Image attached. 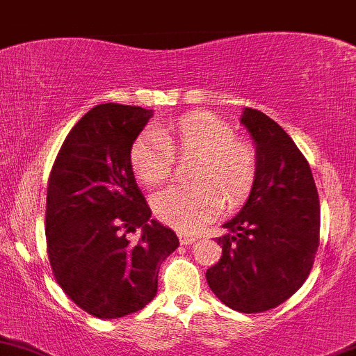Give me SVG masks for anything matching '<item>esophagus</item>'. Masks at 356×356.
<instances>
[{
  "mask_svg": "<svg viewBox=\"0 0 356 356\" xmlns=\"http://www.w3.org/2000/svg\"><path fill=\"white\" fill-rule=\"evenodd\" d=\"M178 238H179V243L181 245H190L197 240L195 234H190V233H178Z\"/></svg>",
  "mask_w": 356,
  "mask_h": 356,
  "instance_id": "esophagus-1",
  "label": "esophagus"
}]
</instances>
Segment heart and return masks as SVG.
<instances>
[{
	"mask_svg": "<svg viewBox=\"0 0 356 356\" xmlns=\"http://www.w3.org/2000/svg\"><path fill=\"white\" fill-rule=\"evenodd\" d=\"M178 159H197L190 171L192 186H171L152 200L154 214L168 226L193 232L219 209L243 204L259 175V154L247 138L234 137L229 123L212 113L193 111L159 131L137 138L130 166L145 186L168 181Z\"/></svg>",
	"mask_w": 356,
	"mask_h": 356,
	"instance_id": "b5f03b06",
	"label": "heart"
}]
</instances>
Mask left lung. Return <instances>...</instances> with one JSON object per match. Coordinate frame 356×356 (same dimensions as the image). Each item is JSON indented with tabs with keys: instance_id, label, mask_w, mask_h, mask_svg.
<instances>
[{
	"instance_id": "left-lung-1",
	"label": "left lung",
	"mask_w": 356,
	"mask_h": 356,
	"mask_svg": "<svg viewBox=\"0 0 356 356\" xmlns=\"http://www.w3.org/2000/svg\"><path fill=\"white\" fill-rule=\"evenodd\" d=\"M240 122L257 149V181L241 211L222 225V255L205 277L229 309L259 314L286 302L309 277L321 205L309 163L286 131L252 108Z\"/></svg>"
}]
</instances>
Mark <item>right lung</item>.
<instances>
[{"label":"right lung","instance_id":"1","mask_svg":"<svg viewBox=\"0 0 356 356\" xmlns=\"http://www.w3.org/2000/svg\"><path fill=\"white\" fill-rule=\"evenodd\" d=\"M152 109L108 102L65 138L47 181L51 270L73 303L99 318L142 310L157 293L163 260L178 248L173 229L151 219L130 151ZM141 229L131 244L127 233Z\"/></svg>","mask_w":356,"mask_h":356}]
</instances>
